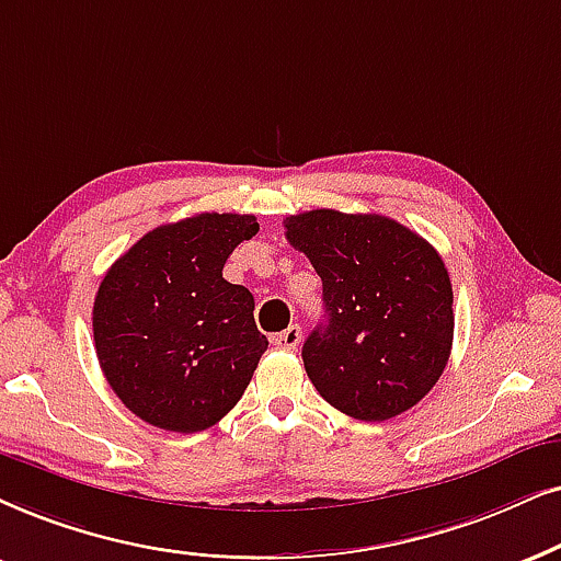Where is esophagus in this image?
Listing matches in <instances>:
<instances>
[{
	"label": "esophagus",
	"instance_id": "1",
	"mask_svg": "<svg viewBox=\"0 0 561 561\" xmlns=\"http://www.w3.org/2000/svg\"><path fill=\"white\" fill-rule=\"evenodd\" d=\"M300 342H302V329L297 323L289 325V329H285V331L276 333V336H274V344L279 346V350H287V352L297 350V346H300Z\"/></svg>",
	"mask_w": 561,
	"mask_h": 561
}]
</instances>
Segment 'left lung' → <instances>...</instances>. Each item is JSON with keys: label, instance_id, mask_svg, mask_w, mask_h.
Instances as JSON below:
<instances>
[{"label": "left lung", "instance_id": "obj_1", "mask_svg": "<svg viewBox=\"0 0 561 561\" xmlns=\"http://www.w3.org/2000/svg\"><path fill=\"white\" fill-rule=\"evenodd\" d=\"M285 230L323 282L325 323L302 344L316 391L363 422L416 407L448 365L456 325L439 253L382 215L313 209Z\"/></svg>", "mask_w": 561, "mask_h": 561}]
</instances>
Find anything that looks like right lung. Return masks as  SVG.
<instances>
[{"instance_id":"add662e5","label":"right lung","mask_w":561,"mask_h":561,"mask_svg":"<svg viewBox=\"0 0 561 561\" xmlns=\"http://www.w3.org/2000/svg\"><path fill=\"white\" fill-rule=\"evenodd\" d=\"M256 232L253 215L204 211L150 230L105 272L92 305L98 363L152 427L202 432L245 393L268 342L253 295L222 268Z\"/></svg>"}]
</instances>
